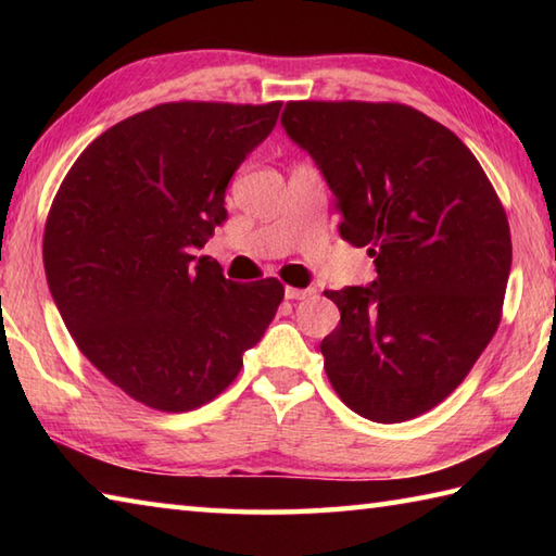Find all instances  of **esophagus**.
Segmentation results:
<instances>
[{"instance_id":"obj_1","label":"esophagus","mask_w":556,"mask_h":556,"mask_svg":"<svg viewBox=\"0 0 556 556\" xmlns=\"http://www.w3.org/2000/svg\"><path fill=\"white\" fill-rule=\"evenodd\" d=\"M311 293H313V289H296V287H287L285 296H287L289 301H301V299H308Z\"/></svg>"}]
</instances>
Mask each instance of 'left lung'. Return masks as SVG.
Wrapping results in <instances>:
<instances>
[{"label":"left lung","mask_w":556,"mask_h":556,"mask_svg":"<svg viewBox=\"0 0 556 556\" xmlns=\"http://www.w3.org/2000/svg\"><path fill=\"white\" fill-rule=\"evenodd\" d=\"M281 126L334 193L341 239L368 248L370 287L325 291L341 323L325 372L358 416H422L466 380L502 320L511 233L458 136L399 102H287Z\"/></svg>","instance_id":"8db88e82"}]
</instances>
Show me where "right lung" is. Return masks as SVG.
I'll use <instances>...</instances> for the list:
<instances>
[{
    "instance_id": "obj_1",
    "label": "right lung",
    "mask_w": 556,
    "mask_h": 556,
    "mask_svg": "<svg viewBox=\"0 0 556 556\" xmlns=\"http://www.w3.org/2000/svg\"><path fill=\"white\" fill-rule=\"evenodd\" d=\"M281 102H164L108 128L52 200L42 260L66 329L96 368L150 408L207 404L241 372L285 287L239 285L195 257L227 219L224 193Z\"/></svg>"
}]
</instances>
